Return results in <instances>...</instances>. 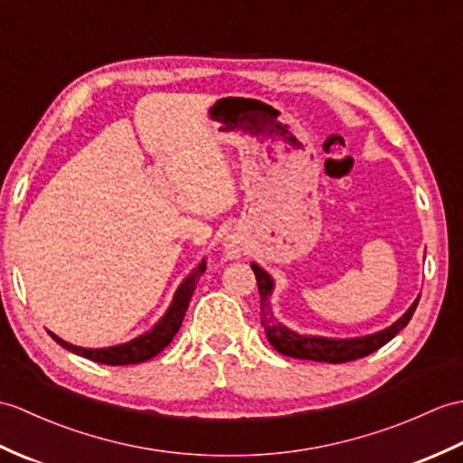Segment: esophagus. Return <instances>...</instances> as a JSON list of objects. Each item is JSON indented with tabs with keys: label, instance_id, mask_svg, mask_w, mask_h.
I'll return each mask as SVG.
<instances>
[{
	"label": "esophagus",
	"instance_id": "esophagus-1",
	"mask_svg": "<svg viewBox=\"0 0 463 463\" xmlns=\"http://www.w3.org/2000/svg\"><path fill=\"white\" fill-rule=\"evenodd\" d=\"M227 252L234 258V256H239L241 252H242V244L239 242V241H229L227 242Z\"/></svg>",
	"mask_w": 463,
	"mask_h": 463
}]
</instances>
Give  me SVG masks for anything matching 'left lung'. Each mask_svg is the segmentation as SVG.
I'll return each instance as SVG.
<instances>
[{"label": "left lung", "mask_w": 463, "mask_h": 463, "mask_svg": "<svg viewBox=\"0 0 463 463\" xmlns=\"http://www.w3.org/2000/svg\"><path fill=\"white\" fill-rule=\"evenodd\" d=\"M252 270H254L256 282H258V292H260V298H262L264 321H266V317H270L268 321H272L270 309H268V296L272 294V286H274L272 278L256 264H252ZM418 299L420 298H416V302L411 306V309H408L394 326L374 333V335H367V337H357V339L306 337V335H298V333L289 331L282 324H272V326L268 324L266 335L278 353L288 354V357H294V359H307V361L331 363V364L357 361V359L367 357V354L381 349L384 343H389L396 335V333L408 326V321H411L414 309L418 306Z\"/></svg>", "instance_id": "8db88e82"}]
</instances>
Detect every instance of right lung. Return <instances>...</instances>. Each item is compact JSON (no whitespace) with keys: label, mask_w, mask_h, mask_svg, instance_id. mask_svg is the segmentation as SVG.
<instances>
[{"label":"right lung","mask_w":463,"mask_h":463,"mask_svg":"<svg viewBox=\"0 0 463 463\" xmlns=\"http://www.w3.org/2000/svg\"><path fill=\"white\" fill-rule=\"evenodd\" d=\"M205 272V262H201L195 272H193L185 282L179 286V289L175 292L174 304L167 309V314L164 316V319L152 329L139 335L137 339L124 343V345H116V347H109V349H82V347H74L71 343L59 339L55 333H51V337L55 339L61 347L69 349L72 353L80 354V357H86L96 363H104V364H136V363H144L147 359L156 357L159 351H164L171 339L175 337L177 329L181 327V321L185 317L187 306L191 302V296L195 292V286L199 282V274Z\"/></svg>","instance_id":"1"}]
</instances>
